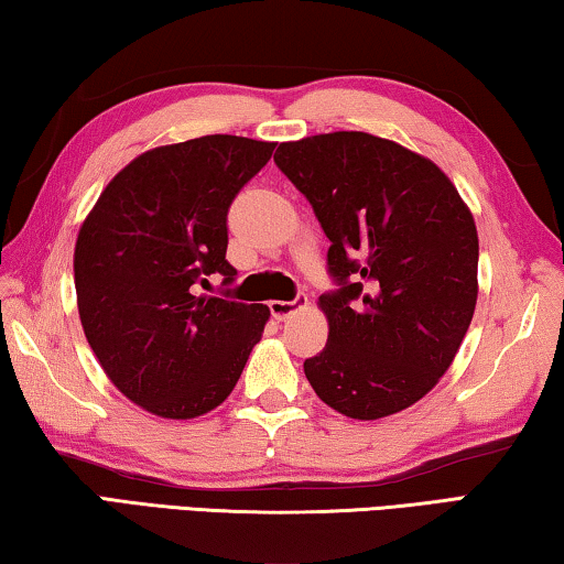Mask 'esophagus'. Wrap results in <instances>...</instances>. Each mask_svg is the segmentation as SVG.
<instances>
[{
  "label": "esophagus",
  "instance_id": "34e87169",
  "mask_svg": "<svg viewBox=\"0 0 564 564\" xmlns=\"http://www.w3.org/2000/svg\"><path fill=\"white\" fill-rule=\"evenodd\" d=\"M304 304H307V297L304 294H297L292 302H284V300H272L270 302V312L274 319H288L290 315H294V312L302 310Z\"/></svg>",
  "mask_w": 564,
  "mask_h": 564
}]
</instances>
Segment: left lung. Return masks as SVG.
<instances>
[{
    "label": "left lung",
    "mask_w": 564,
    "mask_h": 564,
    "mask_svg": "<svg viewBox=\"0 0 564 564\" xmlns=\"http://www.w3.org/2000/svg\"><path fill=\"white\" fill-rule=\"evenodd\" d=\"M274 164L329 239V335L304 359L312 390L352 420L422 400L447 372L477 304L473 212L435 162L367 132L276 147Z\"/></svg>",
    "instance_id": "1"
}]
</instances>
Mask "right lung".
I'll use <instances>...</instances> for the list:
<instances>
[{
    "label": "right lung",
    "mask_w": 564,
    "mask_h": 564,
    "mask_svg": "<svg viewBox=\"0 0 564 564\" xmlns=\"http://www.w3.org/2000/svg\"><path fill=\"white\" fill-rule=\"evenodd\" d=\"M274 142L207 134L144 152L82 221L74 288L87 343L124 397L167 420L235 390L270 307L199 294L227 262V212Z\"/></svg>",
    "instance_id": "right-lung-1"
}]
</instances>
